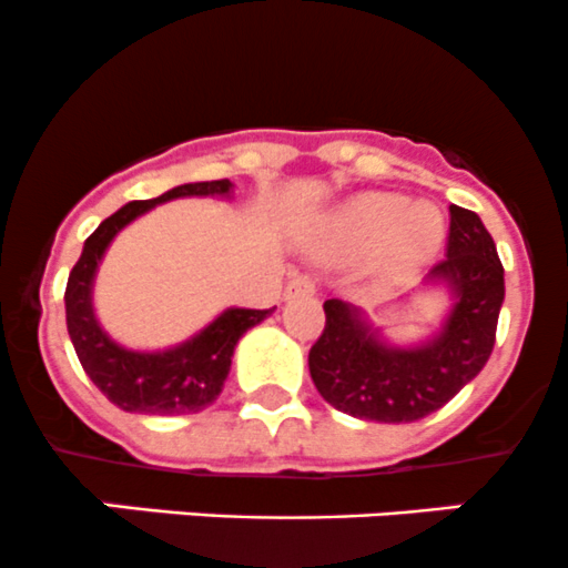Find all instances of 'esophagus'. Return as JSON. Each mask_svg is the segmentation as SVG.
<instances>
[{"instance_id": "1", "label": "esophagus", "mask_w": 568, "mask_h": 568, "mask_svg": "<svg viewBox=\"0 0 568 568\" xmlns=\"http://www.w3.org/2000/svg\"><path fill=\"white\" fill-rule=\"evenodd\" d=\"M314 292H317V282H314L312 276H292L290 282H286L284 297H286V301H292V297L314 295Z\"/></svg>"}]
</instances>
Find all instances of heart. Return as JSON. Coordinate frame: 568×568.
Returning <instances> with one entry per match:
<instances>
[{"label": "heart", "instance_id": "heart-1", "mask_svg": "<svg viewBox=\"0 0 568 568\" xmlns=\"http://www.w3.org/2000/svg\"><path fill=\"white\" fill-rule=\"evenodd\" d=\"M445 217L434 204H408L400 195L373 193L353 201L336 223L342 254H373L389 243L392 265H417L439 248Z\"/></svg>", "mask_w": 568, "mask_h": 568}]
</instances>
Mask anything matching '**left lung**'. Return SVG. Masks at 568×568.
<instances>
[{
	"instance_id": "obj_1",
	"label": "left lung",
	"mask_w": 568,
	"mask_h": 568,
	"mask_svg": "<svg viewBox=\"0 0 568 568\" xmlns=\"http://www.w3.org/2000/svg\"><path fill=\"white\" fill-rule=\"evenodd\" d=\"M428 278L456 295L430 342L389 347L351 303H323L325 328L308 351V373L325 403L369 423H417L450 403L486 367L505 297L503 262L473 210L450 206L447 254Z\"/></svg>"
}]
</instances>
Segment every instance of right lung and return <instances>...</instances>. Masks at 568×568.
<instances>
[{
  "label": "right lung",
  "instance_id": "obj_1",
  "mask_svg": "<svg viewBox=\"0 0 568 568\" xmlns=\"http://www.w3.org/2000/svg\"><path fill=\"white\" fill-rule=\"evenodd\" d=\"M229 190H232L229 179H215V182L179 184L160 199L129 201L115 215L101 221V226L85 240L80 262L65 284V325L82 369L91 375L101 395L123 412L179 417L212 406L232 367L237 339L273 312V308H226L193 339L160 353H134L115 345L101 331L93 314L91 286L95 267L106 245L126 223L162 201L182 199V195H229Z\"/></svg>",
  "mask_w": 568,
  "mask_h": 568
}]
</instances>
